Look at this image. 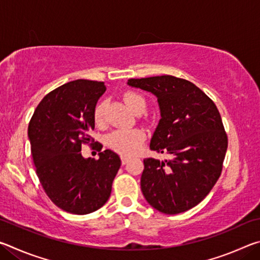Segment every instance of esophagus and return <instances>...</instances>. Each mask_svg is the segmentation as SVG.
Segmentation results:
<instances>
[{"mask_svg":"<svg viewBox=\"0 0 260 260\" xmlns=\"http://www.w3.org/2000/svg\"><path fill=\"white\" fill-rule=\"evenodd\" d=\"M128 161H129V158H128V157L121 156V164H122V165H126Z\"/></svg>","mask_w":260,"mask_h":260,"instance_id":"esophagus-1","label":"esophagus"}]
</instances>
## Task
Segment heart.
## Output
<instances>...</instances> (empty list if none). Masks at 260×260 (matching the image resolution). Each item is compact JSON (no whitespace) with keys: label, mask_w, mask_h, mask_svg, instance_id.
<instances>
[{"label":"heart","mask_w":260,"mask_h":260,"mask_svg":"<svg viewBox=\"0 0 260 260\" xmlns=\"http://www.w3.org/2000/svg\"><path fill=\"white\" fill-rule=\"evenodd\" d=\"M122 99L127 107L135 113L142 112L146 109V99L136 91H126ZM104 110V101H101L96 104L94 109V120L96 125H103ZM144 140H146V135L140 129H117L108 136L107 144L113 151L120 153L122 156H132L140 150Z\"/></svg>","instance_id":"heart-1"}]
</instances>
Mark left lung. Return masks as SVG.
<instances>
[{
	"mask_svg": "<svg viewBox=\"0 0 260 260\" xmlns=\"http://www.w3.org/2000/svg\"><path fill=\"white\" fill-rule=\"evenodd\" d=\"M129 86L158 99L161 119L150 149L171 159L143 160L141 190L166 214L190 210L203 201L221 174L228 138L217 107L192 82L173 76L129 79Z\"/></svg>",
	"mask_w": 260,
	"mask_h": 260,
	"instance_id": "1",
	"label": "left lung"
}]
</instances>
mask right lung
<instances>
[{
  "mask_svg": "<svg viewBox=\"0 0 260 260\" xmlns=\"http://www.w3.org/2000/svg\"><path fill=\"white\" fill-rule=\"evenodd\" d=\"M103 81L79 79L56 88L35 109L28 125L33 161L42 188L52 203L73 214H87L107 203L120 167L113 151L85 159L81 146L96 143L94 109L105 91Z\"/></svg>",
  "mask_w": 260,
  "mask_h": 260,
  "instance_id": "1",
  "label": "right lung"
}]
</instances>
